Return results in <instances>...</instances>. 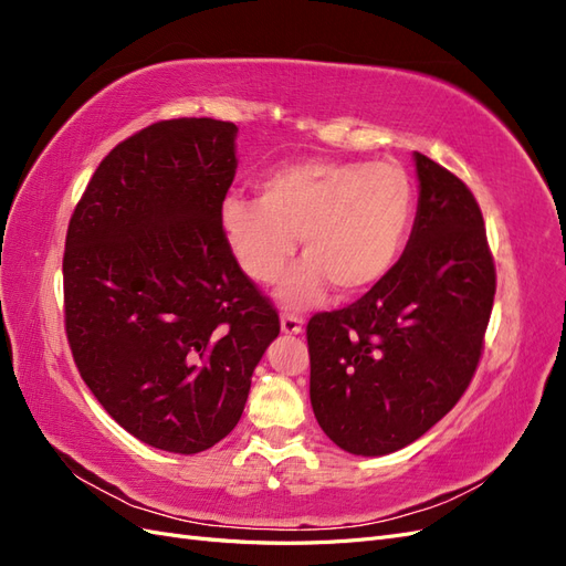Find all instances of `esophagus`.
<instances>
[{"mask_svg":"<svg viewBox=\"0 0 566 566\" xmlns=\"http://www.w3.org/2000/svg\"><path fill=\"white\" fill-rule=\"evenodd\" d=\"M304 328V318L295 316V314H283L281 316V331L285 335H300Z\"/></svg>","mask_w":566,"mask_h":566,"instance_id":"esophagus-1","label":"esophagus"}]
</instances>
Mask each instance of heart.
I'll use <instances>...</instances> for the list:
<instances>
[{"label": "heart", "instance_id": "b5f03b06", "mask_svg": "<svg viewBox=\"0 0 566 566\" xmlns=\"http://www.w3.org/2000/svg\"><path fill=\"white\" fill-rule=\"evenodd\" d=\"M416 217V186L394 163L312 158L271 169L260 198L229 196L219 227L235 262L256 283L279 281L297 248L304 260L279 295L314 304L335 285L358 295L397 266Z\"/></svg>", "mask_w": 566, "mask_h": 566}]
</instances>
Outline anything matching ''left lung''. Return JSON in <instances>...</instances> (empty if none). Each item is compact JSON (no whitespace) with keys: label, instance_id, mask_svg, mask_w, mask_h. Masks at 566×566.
<instances>
[{"label":"left lung","instance_id":"left-lung-1","mask_svg":"<svg viewBox=\"0 0 566 566\" xmlns=\"http://www.w3.org/2000/svg\"><path fill=\"white\" fill-rule=\"evenodd\" d=\"M418 214L387 276L306 323L321 430L354 455L420 439L460 401L484 349L495 266L470 188L416 153Z\"/></svg>","mask_w":566,"mask_h":566}]
</instances>
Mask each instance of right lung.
I'll use <instances>...</instances> for the list:
<instances>
[{"label":"right lung","mask_w":566,"mask_h":566,"mask_svg":"<svg viewBox=\"0 0 566 566\" xmlns=\"http://www.w3.org/2000/svg\"><path fill=\"white\" fill-rule=\"evenodd\" d=\"M233 123L163 119L101 160L65 235V335L106 413L169 453H200L243 416L276 306L235 262L219 208Z\"/></svg>","instance_id":"obj_1"}]
</instances>
